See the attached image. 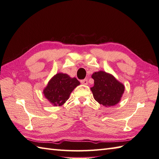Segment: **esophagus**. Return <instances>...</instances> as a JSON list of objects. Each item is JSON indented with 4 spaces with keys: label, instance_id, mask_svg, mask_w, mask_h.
I'll list each match as a JSON object with an SVG mask.
<instances>
[{
    "label": "esophagus",
    "instance_id": "obj_1",
    "mask_svg": "<svg viewBox=\"0 0 159 159\" xmlns=\"http://www.w3.org/2000/svg\"><path fill=\"white\" fill-rule=\"evenodd\" d=\"M80 82L81 84L83 85H87L88 84V79H84V80H81L80 81Z\"/></svg>",
    "mask_w": 159,
    "mask_h": 159
}]
</instances>
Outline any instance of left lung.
Listing matches in <instances>:
<instances>
[{
	"instance_id": "obj_1",
	"label": "left lung",
	"mask_w": 159,
	"mask_h": 159,
	"mask_svg": "<svg viewBox=\"0 0 159 159\" xmlns=\"http://www.w3.org/2000/svg\"><path fill=\"white\" fill-rule=\"evenodd\" d=\"M94 80L91 88L94 99L105 107H110L119 102L124 92V85L109 74L103 71L95 72L91 76Z\"/></svg>"
}]
</instances>
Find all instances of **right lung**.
<instances>
[{
  "mask_svg": "<svg viewBox=\"0 0 159 159\" xmlns=\"http://www.w3.org/2000/svg\"><path fill=\"white\" fill-rule=\"evenodd\" d=\"M75 78L66 74H57L50 80L44 90L45 97L55 106H61L68 99L71 91L80 85Z\"/></svg>",
  "mask_w": 159,
  "mask_h": 159,
  "instance_id": "right-lung-1",
  "label": "right lung"
}]
</instances>
